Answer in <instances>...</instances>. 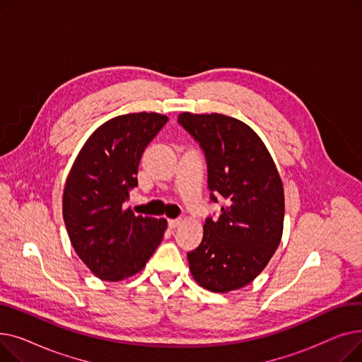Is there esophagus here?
I'll use <instances>...</instances> for the list:
<instances>
[{"instance_id": "obj_1", "label": "esophagus", "mask_w": 362, "mask_h": 362, "mask_svg": "<svg viewBox=\"0 0 362 362\" xmlns=\"http://www.w3.org/2000/svg\"><path fill=\"white\" fill-rule=\"evenodd\" d=\"M182 224V218H175V220H168V227L170 229H176L177 226Z\"/></svg>"}]
</instances>
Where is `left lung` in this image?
<instances>
[{
  "instance_id": "8db88e82",
  "label": "left lung",
  "mask_w": 362,
  "mask_h": 362,
  "mask_svg": "<svg viewBox=\"0 0 362 362\" xmlns=\"http://www.w3.org/2000/svg\"><path fill=\"white\" fill-rule=\"evenodd\" d=\"M202 148L208 187L227 199L206 218L201 245L187 254L195 281L217 293L240 289L269 264L283 233L284 194L277 167L257 133L224 114H179Z\"/></svg>"
}]
</instances>
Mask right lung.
<instances>
[{"mask_svg":"<svg viewBox=\"0 0 362 362\" xmlns=\"http://www.w3.org/2000/svg\"><path fill=\"white\" fill-rule=\"evenodd\" d=\"M167 120L145 111L114 117L92 133L70 168L64 224L76 254L101 280L135 276L163 240L165 218L135 216L124 205L144 151Z\"/></svg>","mask_w":362,"mask_h":362,"instance_id":"right-lung-1","label":"right lung"}]
</instances>
